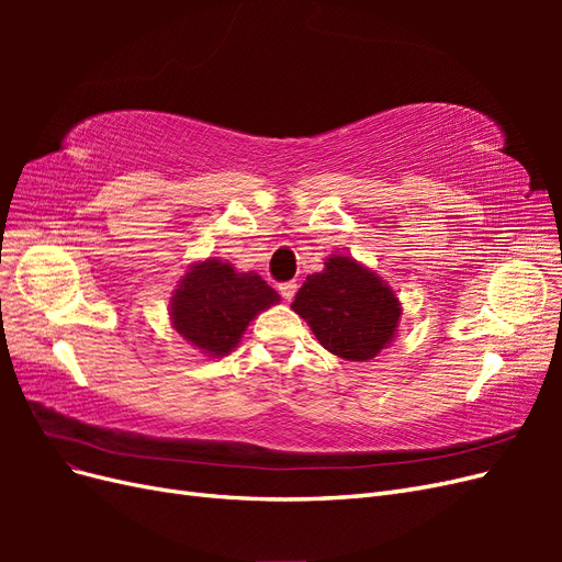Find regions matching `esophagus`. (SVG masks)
<instances>
[{"label": "esophagus", "mask_w": 562, "mask_h": 562, "mask_svg": "<svg viewBox=\"0 0 562 562\" xmlns=\"http://www.w3.org/2000/svg\"><path fill=\"white\" fill-rule=\"evenodd\" d=\"M279 293H281V297H283L285 302H291V300L295 297V293H297V283H295V281L281 283V285H279Z\"/></svg>", "instance_id": "34e87169"}]
</instances>
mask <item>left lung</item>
Returning <instances> with one entry per match:
<instances>
[{
	"label": "left lung",
	"instance_id": "obj_1",
	"mask_svg": "<svg viewBox=\"0 0 562 562\" xmlns=\"http://www.w3.org/2000/svg\"><path fill=\"white\" fill-rule=\"evenodd\" d=\"M323 349L347 361H370L396 337L401 302L375 271L349 255H330L291 304Z\"/></svg>",
	"mask_w": 562,
	"mask_h": 562
}]
</instances>
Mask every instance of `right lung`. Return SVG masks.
Returning <instances> with one entry per match:
<instances>
[{
  "mask_svg": "<svg viewBox=\"0 0 562 562\" xmlns=\"http://www.w3.org/2000/svg\"><path fill=\"white\" fill-rule=\"evenodd\" d=\"M279 300L260 274L211 258L184 271L168 314L182 339L211 359H223L241 342L248 323Z\"/></svg>",
  "mask_w": 562,
  "mask_h": 562,
  "instance_id": "1",
  "label": "right lung"
}]
</instances>
